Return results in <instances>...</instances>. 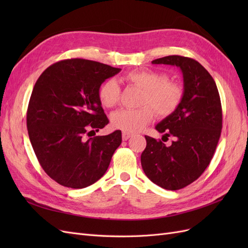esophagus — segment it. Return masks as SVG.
Segmentation results:
<instances>
[{
  "instance_id": "esophagus-1",
  "label": "esophagus",
  "mask_w": 248,
  "mask_h": 248,
  "mask_svg": "<svg viewBox=\"0 0 248 248\" xmlns=\"http://www.w3.org/2000/svg\"><path fill=\"white\" fill-rule=\"evenodd\" d=\"M130 137H132V133H129V132H123V133H122V139H123V140H127Z\"/></svg>"
}]
</instances>
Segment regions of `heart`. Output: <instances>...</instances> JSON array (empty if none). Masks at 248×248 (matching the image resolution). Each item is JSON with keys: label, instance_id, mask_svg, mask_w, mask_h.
Wrapping results in <instances>:
<instances>
[{"label": "heart", "instance_id": "obj_1", "mask_svg": "<svg viewBox=\"0 0 248 248\" xmlns=\"http://www.w3.org/2000/svg\"><path fill=\"white\" fill-rule=\"evenodd\" d=\"M124 80L142 89L140 104L136 109H121L111 115L110 122L115 128L124 132H137L152 121L154 111L159 117H168L174 112L183 98V89L177 82L168 80V77L154 70H134L127 73ZM120 87L109 79L102 84L98 97L104 108H114L120 101Z\"/></svg>", "mask_w": 248, "mask_h": 248}]
</instances>
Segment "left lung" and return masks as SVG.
Segmentation results:
<instances>
[{"mask_svg":"<svg viewBox=\"0 0 248 248\" xmlns=\"http://www.w3.org/2000/svg\"><path fill=\"white\" fill-rule=\"evenodd\" d=\"M152 64L177 66L183 74V98L177 109L155 126L171 145L146 136L141 168L153 183L178 190L204 172L214 155L222 128L218 90L213 78L198 61L182 56L153 60Z\"/></svg>","mask_w":248,"mask_h":248,"instance_id":"obj_1","label":"left lung"}]
</instances>
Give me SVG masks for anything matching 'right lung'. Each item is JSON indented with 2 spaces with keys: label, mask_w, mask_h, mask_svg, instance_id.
Returning a JSON list of instances; mask_svg holds the SVG:
<instances>
[{
  "label": "right lung",
  "mask_w": 248,
  "mask_h": 248,
  "mask_svg": "<svg viewBox=\"0 0 248 248\" xmlns=\"http://www.w3.org/2000/svg\"><path fill=\"white\" fill-rule=\"evenodd\" d=\"M121 71L84 59L63 60L37 79L27 111L34 152L44 171L70 188H85L106 174L122 142L121 130L86 140L108 125L98 97L102 82Z\"/></svg>",
  "instance_id": "add662e5"
}]
</instances>
